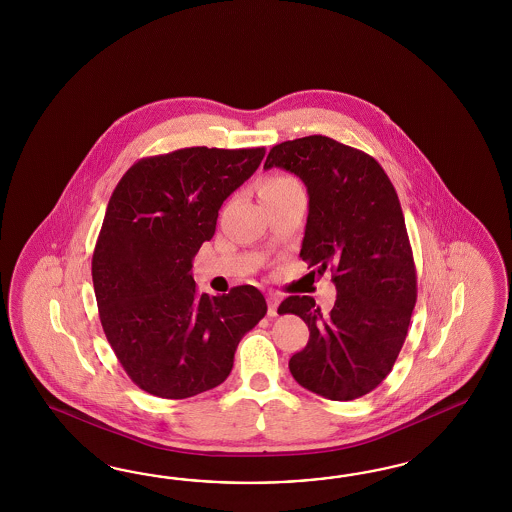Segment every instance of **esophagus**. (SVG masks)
<instances>
[{"label":"esophagus","instance_id":"esophagus-1","mask_svg":"<svg viewBox=\"0 0 512 512\" xmlns=\"http://www.w3.org/2000/svg\"><path fill=\"white\" fill-rule=\"evenodd\" d=\"M279 296L270 295L268 296V315L270 317H276L278 315Z\"/></svg>","mask_w":512,"mask_h":512}]
</instances>
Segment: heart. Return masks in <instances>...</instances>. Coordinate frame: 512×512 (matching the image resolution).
Segmentation results:
<instances>
[{
  "instance_id": "obj_1",
  "label": "heart",
  "mask_w": 512,
  "mask_h": 512,
  "mask_svg": "<svg viewBox=\"0 0 512 512\" xmlns=\"http://www.w3.org/2000/svg\"><path fill=\"white\" fill-rule=\"evenodd\" d=\"M293 186H300V184L296 182L295 178H291V176H272V178H268L263 186H261V193H266V191H278V189Z\"/></svg>"
}]
</instances>
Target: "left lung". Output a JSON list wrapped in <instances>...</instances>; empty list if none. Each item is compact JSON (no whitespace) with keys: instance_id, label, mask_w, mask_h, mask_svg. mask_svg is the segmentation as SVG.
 I'll return each mask as SVG.
<instances>
[{"instance_id":"obj_1","label":"left lung","mask_w":512,"mask_h":512,"mask_svg":"<svg viewBox=\"0 0 512 512\" xmlns=\"http://www.w3.org/2000/svg\"><path fill=\"white\" fill-rule=\"evenodd\" d=\"M295 172L310 212L300 257L330 268L338 298L326 315L311 296H287L278 313L310 328L289 360L298 385L336 402L379 387L402 351L417 302V270L398 193L372 155L323 135L276 144L264 169Z\"/></svg>"}]
</instances>
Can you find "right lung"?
Wrapping results in <instances>:
<instances>
[{
    "mask_svg": "<svg viewBox=\"0 0 512 512\" xmlns=\"http://www.w3.org/2000/svg\"><path fill=\"white\" fill-rule=\"evenodd\" d=\"M263 157V146L142 157L112 191L93 249V291L114 355L148 394L182 400L221 385L242 336L266 315L253 285L201 295L191 276L221 204Z\"/></svg>",
    "mask_w": 512,
    "mask_h": 512,
    "instance_id": "right-lung-1",
    "label": "right lung"
}]
</instances>
